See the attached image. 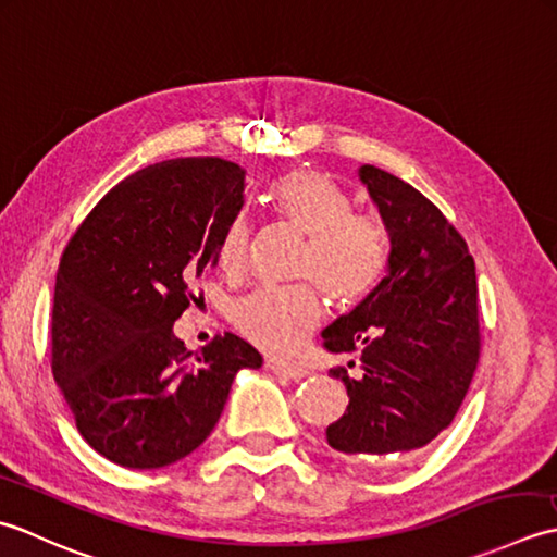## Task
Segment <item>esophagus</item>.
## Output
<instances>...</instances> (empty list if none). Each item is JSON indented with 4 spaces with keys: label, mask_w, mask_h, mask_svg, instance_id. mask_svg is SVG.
Wrapping results in <instances>:
<instances>
[{
    "label": "esophagus",
    "mask_w": 557,
    "mask_h": 557,
    "mask_svg": "<svg viewBox=\"0 0 557 557\" xmlns=\"http://www.w3.org/2000/svg\"><path fill=\"white\" fill-rule=\"evenodd\" d=\"M267 368L274 372V374H281V377H288V380H305L310 374V370H305L300 366H286V362H267Z\"/></svg>",
    "instance_id": "esophagus-1"
}]
</instances>
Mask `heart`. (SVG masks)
Segmentation results:
<instances>
[{
    "instance_id": "b5f03b06",
    "label": "heart",
    "mask_w": 557,
    "mask_h": 557,
    "mask_svg": "<svg viewBox=\"0 0 557 557\" xmlns=\"http://www.w3.org/2000/svg\"><path fill=\"white\" fill-rule=\"evenodd\" d=\"M271 207L293 228L308 235L298 269L338 308L360 302L377 286L387 264L382 231L366 215L354 213V199L332 177L317 170H293L271 187ZM252 249V223L235 219L223 233L219 259L225 271H243ZM322 295L312 283L293 288H262L235 305L233 322L264 354L295 356L320 326Z\"/></svg>"
}]
</instances>
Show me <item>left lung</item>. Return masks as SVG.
<instances>
[{
    "mask_svg": "<svg viewBox=\"0 0 557 557\" xmlns=\"http://www.w3.org/2000/svg\"><path fill=\"white\" fill-rule=\"evenodd\" d=\"M358 177L389 235L387 276L322 332L326 350L360 358L356 377L329 370L346 384L348 406L326 442L370 459L421 449L449 428L479 366L481 329L463 237L396 175L360 165Z\"/></svg>",
    "mask_w": 557,
    "mask_h": 557,
    "instance_id": "8db88e82",
    "label": "left lung"
}]
</instances>
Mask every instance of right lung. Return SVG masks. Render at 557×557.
Listing matches in <instances>:
<instances>
[{
    "instance_id": "add662e5",
    "label": "right lung",
    "mask_w": 557,
    "mask_h": 557,
    "mask_svg": "<svg viewBox=\"0 0 557 557\" xmlns=\"http://www.w3.org/2000/svg\"><path fill=\"white\" fill-rule=\"evenodd\" d=\"M247 175L223 158H175L124 177L66 245L54 283L52 374L78 433L124 469H161L219 423L237 370L262 368L225 332L191 354L173 332L219 264Z\"/></svg>"
}]
</instances>
